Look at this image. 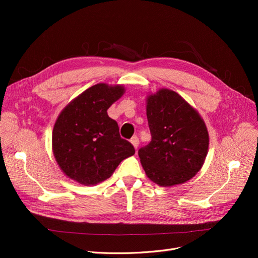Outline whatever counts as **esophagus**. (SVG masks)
<instances>
[{"label": "esophagus", "instance_id": "obj_1", "mask_svg": "<svg viewBox=\"0 0 258 258\" xmlns=\"http://www.w3.org/2000/svg\"><path fill=\"white\" fill-rule=\"evenodd\" d=\"M131 143H132V145H134V146H135V148L137 150L138 146H139V143H140V141H139V138H138L137 136H135L134 138L131 139Z\"/></svg>", "mask_w": 258, "mask_h": 258}]
</instances>
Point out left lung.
I'll return each instance as SVG.
<instances>
[{"label": "left lung", "instance_id": "8db88e82", "mask_svg": "<svg viewBox=\"0 0 258 258\" xmlns=\"http://www.w3.org/2000/svg\"><path fill=\"white\" fill-rule=\"evenodd\" d=\"M152 141L139 150L147 177L168 187L188 181L204 165L209 148L207 126L189 103L170 89L147 97Z\"/></svg>", "mask_w": 258, "mask_h": 258}]
</instances>
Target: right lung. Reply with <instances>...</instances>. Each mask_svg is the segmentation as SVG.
I'll list each match as a JSON object with an SVG mask.
<instances>
[{"instance_id":"add662e5","label":"right lung","mask_w":258,"mask_h":258,"mask_svg":"<svg viewBox=\"0 0 258 258\" xmlns=\"http://www.w3.org/2000/svg\"><path fill=\"white\" fill-rule=\"evenodd\" d=\"M124 92L120 85L97 84L71 101L52 130V152L63 173L83 185L110 177L119 163L135 155V147L119 136L107 108Z\"/></svg>"}]
</instances>
